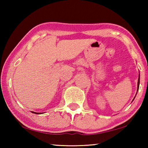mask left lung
<instances>
[{"label":"left lung","mask_w":148,"mask_h":148,"mask_svg":"<svg viewBox=\"0 0 148 148\" xmlns=\"http://www.w3.org/2000/svg\"><path fill=\"white\" fill-rule=\"evenodd\" d=\"M139 85H140V74H139V76H138V87H137V91H136V94H137V92H138V89H139ZM136 95H135V97H136ZM135 97H134V98H135ZM134 98L133 99V100H132V101H134Z\"/></svg>","instance_id":"obj_1"}]
</instances>
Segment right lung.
Segmentation results:
<instances>
[{"label":"right lung","instance_id":"obj_1","mask_svg":"<svg viewBox=\"0 0 148 148\" xmlns=\"http://www.w3.org/2000/svg\"><path fill=\"white\" fill-rule=\"evenodd\" d=\"M32 113H33V114H39V113H36V112H32Z\"/></svg>","mask_w":148,"mask_h":148}]
</instances>
